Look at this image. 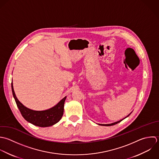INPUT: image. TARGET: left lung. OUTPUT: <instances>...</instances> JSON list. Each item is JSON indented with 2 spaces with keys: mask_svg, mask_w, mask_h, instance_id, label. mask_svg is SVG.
<instances>
[{
  "mask_svg": "<svg viewBox=\"0 0 159 159\" xmlns=\"http://www.w3.org/2000/svg\"><path fill=\"white\" fill-rule=\"evenodd\" d=\"M131 115V113L129 114V115H128L126 118H127L128 116H129V115ZM126 118H125L124 119H125ZM124 119H123V120H120V121H116V122H115V123H111V124H107V125H102V124H98L99 125H102V126H113V125H116V124H117V123H120V122H121L122 120H123Z\"/></svg>",
  "mask_w": 159,
  "mask_h": 159,
  "instance_id": "8db88e82",
  "label": "left lung"
}]
</instances>
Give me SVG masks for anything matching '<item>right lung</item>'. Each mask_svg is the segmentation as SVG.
Returning a JSON list of instances; mask_svg holds the SVG:
<instances>
[{"mask_svg":"<svg viewBox=\"0 0 159 159\" xmlns=\"http://www.w3.org/2000/svg\"><path fill=\"white\" fill-rule=\"evenodd\" d=\"M11 90L16 105L25 120L39 127L51 126L61 119L64 113V106L66 97L63 98L56 105L44 111H34L25 107L17 99L11 82Z\"/></svg>","mask_w":159,"mask_h":159,"instance_id":"obj_1","label":"right lung"}]
</instances>
